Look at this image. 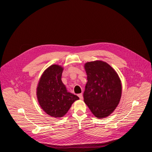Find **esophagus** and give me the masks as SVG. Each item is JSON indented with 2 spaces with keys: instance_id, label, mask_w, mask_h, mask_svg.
<instances>
[{
  "instance_id": "obj_1",
  "label": "esophagus",
  "mask_w": 152,
  "mask_h": 152,
  "mask_svg": "<svg viewBox=\"0 0 152 152\" xmlns=\"http://www.w3.org/2000/svg\"><path fill=\"white\" fill-rule=\"evenodd\" d=\"M78 96H79V98H80V99H83V96H82V93L78 94Z\"/></svg>"
}]
</instances>
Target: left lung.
<instances>
[{"instance_id": "left-lung-1", "label": "left lung", "mask_w": 152, "mask_h": 152, "mask_svg": "<svg viewBox=\"0 0 152 152\" xmlns=\"http://www.w3.org/2000/svg\"><path fill=\"white\" fill-rule=\"evenodd\" d=\"M84 68L87 76L84 102L96 117H107L120 102L122 94L120 78L111 66L103 61L87 62Z\"/></svg>"}]
</instances>
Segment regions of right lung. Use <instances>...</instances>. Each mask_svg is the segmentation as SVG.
Returning a JSON list of instances; mask_svg holds the SVG:
<instances>
[{
    "instance_id": "right-lung-1",
    "label": "right lung",
    "mask_w": 152,
    "mask_h": 152,
    "mask_svg": "<svg viewBox=\"0 0 152 152\" xmlns=\"http://www.w3.org/2000/svg\"><path fill=\"white\" fill-rule=\"evenodd\" d=\"M63 68L58 65L48 67L41 76L37 87V96L40 107L49 115L62 117L73 103L79 98L67 91L61 81Z\"/></svg>"
}]
</instances>
